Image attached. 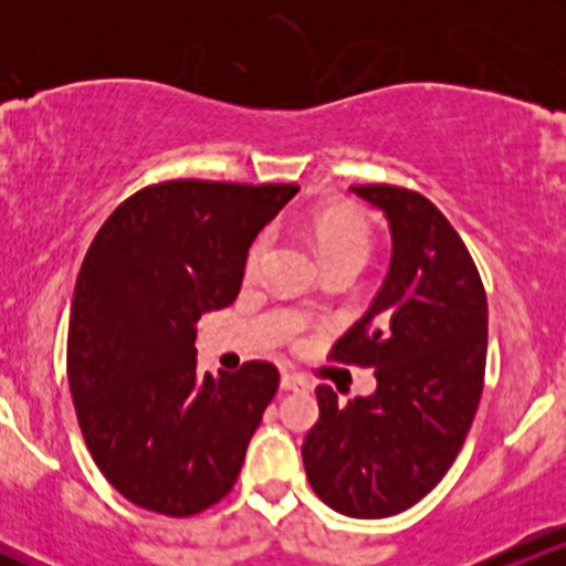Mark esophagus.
Returning a JSON list of instances; mask_svg holds the SVG:
<instances>
[{
    "instance_id": "esophagus-1",
    "label": "esophagus",
    "mask_w": 566,
    "mask_h": 566,
    "mask_svg": "<svg viewBox=\"0 0 566 566\" xmlns=\"http://www.w3.org/2000/svg\"><path fill=\"white\" fill-rule=\"evenodd\" d=\"M282 388H284V391H305V388H308V382H305V378H301V375L284 373L282 375Z\"/></svg>"
}]
</instances>
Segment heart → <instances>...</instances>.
Segmentation results:
<instances>
[{"instance_id":"heart-1","label":"heart","mask_w":566,"mask_h":566,"mask_svg":"<svg viewBox=\"0 0 566 566\" xmlns=\"http://www.w3.org/2000/svg\"><path fill=\"white\" fill-rule=\"evenodd\" d=\"M311 237H314L316 250H319L324 269H335V265H356V269H361L369 250H373L369 220L365 218V212L350 205H327L316 210L314 218H311ZM269 250L271 233H258L244 258L247 274L255 276L263 269Z\"/></svg>"}]
</instances>
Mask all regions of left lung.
<instances>
[{
	"label": "left lung",
	"instance_id": "left-lung-1",
	"mask_svg": "<svg viewBox=\"0 0 566 566\" xmlns=\"http://www.w3.org/2000/svg\"><path fill=\"white\" fill-rule=\"evenodd\" d=\"M350 191L388 218L391 269L329 359L373 367L378 388L346 407L329 386L316 388L303 465L329 509L386 518L423 500L469 437L484 388L486 292L469 247L423 193L388 184Z\"/></svg>",
	"mask_w": 566,
	"mask_h": 566
}]
</instances>
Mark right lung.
<instances>
[{
    "label": "right lung",
    "mask_w": 566,
    "mask_h": 566,
    "mask_svg": "<svg viewBox=\"0 0 566 566\" xmlns=\"http://www.w3.org/2000/svg\"><path fill=\"white\" fill-rule=\"evenodd\" d=\"M297 186L165 180L95 233L76 276L66 369L82 437L108 484L186 518L237 484L279 388L271 361L197 373V322L237 301L252 239Z\"/></svg>",
    "instance_id": "add662e5"
}]
</instances>
